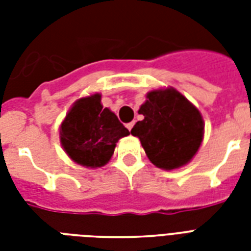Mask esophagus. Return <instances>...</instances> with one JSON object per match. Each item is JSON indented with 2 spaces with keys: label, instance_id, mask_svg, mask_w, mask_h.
I'll use <instances>...</instances> for the list:
<instances>
[{
  "label": "esophagus",
  "instance_id": "1",
  "mask_svg": "<svg viewBox=\"0 0 251 251\" xmlns=\"http://www.w3.org/2000/svg\"><path fill=\"white\" fill-rule=\"evenodd\" d=\"M133 126H134V122H130V124H127V125H126V127H127V130H131L133 129Z\"/></svg>",
  "mask_w": 251,
  "mask_h": 251
}]
</instances>
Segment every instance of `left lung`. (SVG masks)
I'll return each mask as SVG.
<instances>
[{
  "label": "left lung",
  "mask_w": 251,
  "mask_h": 251,
  "mask_svg": "<svg viewBox=\"0 0 251 251\" xmlns=\"http://www.w3.org/2000/svg\"><path fill=\"white\" fill-rule=\"evenodd\" d=\"M143 120L131 129L155 167L173 171L189 164L198 152L204 135L201 112L181 92L156 88L147 92L138 110Z\"/></svg>",
  "instance_id": "left-lung-1"
}]
</instances>
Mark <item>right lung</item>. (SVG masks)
Wrapping results in <instances>:
<instances>
[{"mask_svg":"<svg viewBox=\"0 0 251 251\" xmlns=\"http://www.w3.org/2000/svg\"><path fill=\"white\" fill-rule=\"evenodd\" d=\"M129 134L117 116L102 106L100 94L78 99L60 125V142L66 155L91 169L104 167L116 143Z\"/></svg>","mask_w":251,"mask_h":251,"instance_id":"add662e5","label":"right lung"}]
</instances>
